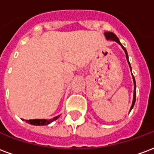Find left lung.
Segmentation results:
<instances>
[{
	"label": "left lung",
	"mask_w": 154,
	"mask_h": 154,
	"mask_svg": "<svg viewBox=\"0 0 154 154\" xmlns=\"http://www.w3.org/2000/svg\"><path fill=\"white\" fill-rule=\"evenodd\" d=\"M105 36H106V38L107 40H112V41H116V43H118V44L121 46V48H123V50L125 51V56H126V59H127V62H128V63H129V68H130V70H131V66H130V63H129V56H128V54H127V50L125 49V48L123 46L121 43L119 42V38L118 37L116 36L114 33L112 32H105ZM131 74H132V72H131ZM133 76V74H132ZM133 82H134V97H133V102H132V106L130 107V110H129V112L131 111V110L133 109V107L134 106V103H135V97H136V83H135V79H134V77L133 76Z\"/></svg>",
	"instance_id": "obj_1"
}]
</instances>
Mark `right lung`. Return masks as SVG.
Wrapping results in <instances>:
<instances>
[{"mask_svg":"<svg viewBox=\"0 0 154 154\" xmlns=\"http://www.w3.org/2000/svg\"><path fill=\"white\" fill-rule=\"evenodd\" d=\"M60 116H57L56 117H54L53 119H22L23 120H25V122L28 123V124H30L32 125H49L50 123H52L54 120H56L57 119L59 118Z\"/></svg>","mask_w":154,"mask_h":154,"instance_id":"add662e5","label":"right lung"}]
</instances>
